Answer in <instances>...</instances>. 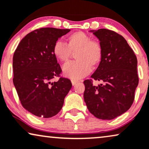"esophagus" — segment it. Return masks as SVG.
<instances>
[{"instance_id":"1","label":"esophagus","mask_w":149,"mask_h":149,"mask_svg":"<svg viewBox=\"0 0 149 149\" xmlns=\"http://www.w3.org/2000/svg\"><path fill=\"white\" fill-rule=\"evenodd\" d=\"M71 82H72V86H75V85H76V84L78 81H75V80H72H72H71Z\"/></svg>"}]
</instances>
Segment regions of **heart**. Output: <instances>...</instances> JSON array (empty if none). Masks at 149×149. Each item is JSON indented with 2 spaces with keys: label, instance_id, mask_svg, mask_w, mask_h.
Returning <instances> with one entry per match:
<instances>
[{
  "label": "heart",
  "instance_id": "obj_1",
  "mask_svg": "<svg viewBox=\"0 0 149 149\" xmlns=\"http://www.w3.org/2000/svg\"><path fill=\"white\" fill-rule=\"evenodd\" d=\"M67 45L57 40L53 46L55 57L61 62L68 60L71 51L77 50L75 53L77 61L69 62L63 68V74L72 80H79L86 76L92 67L99 64L103 57V49L99 42L91 40L88 34L82 31L74 32L67 36Z\"/></svg>",
  "mask_w": 149,
  "mask_h": 149
}]
</instances>
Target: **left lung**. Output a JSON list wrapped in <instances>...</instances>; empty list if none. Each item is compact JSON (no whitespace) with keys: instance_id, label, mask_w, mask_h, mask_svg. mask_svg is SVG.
<instances>
[{"instance_id":"left-lung-1","label":"left lung","mask_w":149,"mask_h":149,"mask_svg":"<svg viewBox=\"0 0 149 149\" xmlns=\"http://www.w3.org/2000/svg\"><path fill=\"white\" fill-rule=\"evenodd\" d=\"M100 41L103 57L91 78L103 84L94 86L86 80L84 97L90 113L97 118L112 120L126 112L138 85L136 56L120 35L100 29L91 30Z\"/></svg>"}]
</instances>
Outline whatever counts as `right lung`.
I'll list each match as a JSON object with an SVG mask.
<instances>
[{
    "mask_svg": "<svg viewBox=\"0 0 149 149\" xmlns=\"http://www.w3.org/2000/svg\"><path fill=\"white\" fill-rule=\"evenodd\" d=\"M70 29L41 28L21 40L13 57V82L24 109L38 117L51 118L60 111L72 88L68 79L59 76L61 69L53 46Z\"/></svg>",
    "mask_w": 149,
    "mask_h": 149,
    "instance_id": "obj_1",
    "label": "right lung"
}]
</instances>
